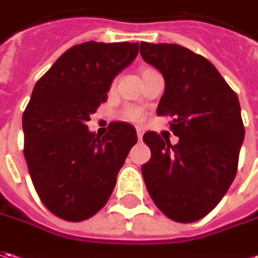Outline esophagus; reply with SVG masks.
I'll use <instances>...</instances> for the list:
<instances>
[{
  "label": "esophagus",
  "instance_id": "esophagus-1",
  "mask_svg": "<svg viewBox=\"0 0 258 258\" xmlns=\"http://www.w3.org/2000/svg\"><path fill=\"white\" fill-rule=\"evenodd\" d=\"M136 135H138V139L142 141V138H144V129L138 127V129H136Z\"/></svg>",
  "mask_w": 258,
  "mask_h": 258
}]
</instances>
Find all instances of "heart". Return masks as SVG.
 <instances>
[{
	"label": "heart",
	"instance_id": "b5f03b06",
	"mask_svg": "<svg viewBox=\"0 0 258 258\" xmlns=\"http://www.w3.org/2000/svg\"><path fill=\"white\" fill-rule=\"evenodd\" d=\"M148 70H151V69L144 70V73L148 72ZM122 117L126 119V120H129V122H141L144 119V112L139 107H136V106H127V107H124L123 110H122Z\"/></svg>",
	"mask_w": 258,
	"mask_h": 258
}]
</instances>
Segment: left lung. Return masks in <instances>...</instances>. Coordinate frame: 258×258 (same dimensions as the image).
<instances>
[{
    "instance_id": "1",
    "label": "left lung",
    "mask_w": 258,
    "mask_h": 258,
    "mask_svg": "<svg viewBox=\"0 0 258 258\" xmlns=\"http://www.w3.org/2000/svg\"><path fill=\"white\" fill-rule=\"evenodd\" d=\"M141 55L165 79L158 116H171L176 145L156 132L144 142L151 159L142 165L145 185L162 213L178 223L210 214L233 183L244 124L240 102L205 57L178 44L141 41Z\"/></svg>"
}]
</instances>
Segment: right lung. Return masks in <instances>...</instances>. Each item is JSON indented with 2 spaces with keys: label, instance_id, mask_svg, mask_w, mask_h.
Here are the masks:
<instances>
[{
  "label": "right lung",
  "instance_id": "add662e5",
  "mask_svg": "<svg viewBox=\"0 0 258 258\" xmlns=\"http://www.w3.org/2000/svg\"><path fill=\"white\" fill-rule=\"evenodd\" d=\"M138 43L73 45L34 86L23 114L24 156L41 203L66 221H83L103 208L136 131L109 124L103 138L86 122L106 102L113 79L138 55Z\"/></svg>",
  "mask_w": 258,
  "mask_h": 258
}]
</instances>
